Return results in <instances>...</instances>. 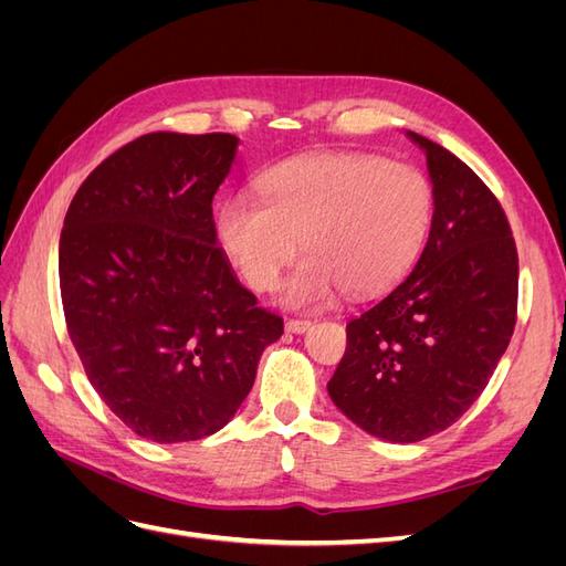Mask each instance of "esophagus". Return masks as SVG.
Wrapping results in <instances>:
<instances>
[{
    "instance_id": "esophagus-1",
    "label": "esophagus",
    "mask_w": 566,
    "mask_h": 566,
    "mask_svg": "<svg viewBox=\"0 0 566 566\" xmlns=\"http://www.w3.org/2000/svg\"><path fill=\"white\" fill-rule=\"evenodd\" d=\"M312 328V321H302V318H290L285 323V331L287 333H295V335H302Z\"/></svg>"
}]
</instances>
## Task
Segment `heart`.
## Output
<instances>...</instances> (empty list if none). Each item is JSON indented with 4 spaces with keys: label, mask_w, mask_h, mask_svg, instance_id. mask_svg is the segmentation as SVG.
Wrapping results in <instances>:
<instances>
[{
    "label": "heart",
    "mask_w": 566,
    "mask_h": 566,
    "mask_svg": "<svg viewBox=\"0 0 566 566\" xmlns=\"http://www.w3.org/2000/svg\"><path fill=\"white\" fill-rule=\"evenodd\" d=\"M432 224V188L416 167L373 156L312 153L290 158L235 193L217 212V241L250 287L281 285L283 304L321 310L342 290L366 297L399 283Z\"/></svg>",
    "instance_id": "b5f03b06"
}]
</instances>
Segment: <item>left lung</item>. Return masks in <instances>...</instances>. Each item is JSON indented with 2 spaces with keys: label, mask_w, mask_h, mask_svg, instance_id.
<instances>
[{
  "label": "left lung",
  "mask_w": 566,
  "mask_h": 566,
  "mask_svg": "<svg viewBox=\"0 0 566 566\" xmlns=\"http://www.w3.org/2000/svg\"><path fill=\"white\" fill-rule=\"evenodd\" d=\"M408 136L432 179L430 238L410 276L347 323L328 382L342 413L394 443L447 430L479 399L515 331L520 281L499 198L451 150Z\"/></svg>",
  "instance_id": "1"
}]
</instances>
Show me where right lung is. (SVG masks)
I'll list each match as a JSON object with an SVG mask.
<instances>
[{
    "label": "right lung",
    "instance_id": "1",
    "mask_svg": "<svg viewBox=\"0 0 566 566\" xmlns=\"http://www.w3.org/2000/svg\"><path fill=\"white\" fill-rule=\"evenodd\" d=\"M235 148L233 134H144L84 179L63 221L67 335L98 397L158 443L219 432L283 335L217 245L212 198Z\"/></svg>",
    "mask_w": 566,
    "mask_h": 566
}]
</instances>
